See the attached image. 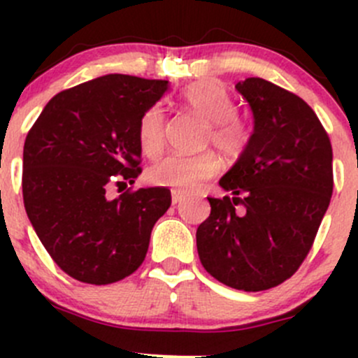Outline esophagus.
<instances>
[{
    "label": "esophagus",
    "mask_w": 358,
    "mask_h": 358,
    "mask_svg": "<svg viewBox=\"0 0 358 358\" xmlns=\"http://www.w3.org/2000/svg\"><path fill=\"white\" fill-rule=\"evenodd\" d=\"M185 199V196H183L182 192H178V190H173L171 192V202L173 204H178V202H182Z\"/></svg>",
    "instance_id": "34e87169"
}]
</instances>
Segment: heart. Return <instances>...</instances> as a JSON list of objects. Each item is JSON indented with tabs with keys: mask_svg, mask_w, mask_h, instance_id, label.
Returning a JSON list of instances; mask_svg holds the SVG:
<instances>
[{
	"mask_svg": "<svg viewBox=\"0 0 358 358\" xmlns=\"http://www.w3.org/2000/svg\"><path fill=\"white\" fill-rule=\"evenodd\" d=\"M183 103L208 122L206 145H213L229 159L239 157L246 150L251 131L246 122L236 115V100L222 83L213 79L194 83L183 92ZM138 145L149 157H156L164 149V112L161 107H150L140 117ZM218 168V159L211 152L199 156L171 154L149 169V180L154 185L194 190L204 180L213 178Z\"/></svg>",
	"mask_w": 358,
	"mask_h": 358,
	"instance_id": "1",
	"label": "heart"
}]
</instances>
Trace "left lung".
<instances>
[{"instance_id":"8db88e82","label":"left lung","mask_w":358,"mask_h":358,"mask_svg":"<svg viewBox=\"0 0 358 358\" xmlns=\"http://www.w3.org/2000/svg\"><path fill=\"white\" fill-rule=\"evenodd\" d=\"M252 112V133L197 229L206 272L239 291L287 280L308 255L333 196V149L312 107L294 93L248 78L236 85ZM240 213H236V209Z\"/></svg>"}]
</instances>
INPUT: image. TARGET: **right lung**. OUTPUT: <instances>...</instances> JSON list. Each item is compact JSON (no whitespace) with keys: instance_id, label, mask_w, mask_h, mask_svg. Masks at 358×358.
<instances>
[{"instance_id":"obj_1","label":"right lung","mask_w":358,"mask_h":358,"mask_svg":"<svg viewBox=\"0 0 358 358\" xmlns=\"http://www.w3.org/2000/svg\"><path fill=\"white\" fill-rule=\"evenodd\" d=\"M169 83L107 74L57 93L24 143V206L39 241L72 279L117 282L143 263L150 232L171 206L166 187L135 183L142 149L138 122Z\"/></svg>"}]
</instances>
